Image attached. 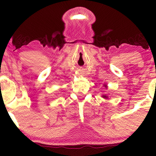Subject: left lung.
I'll use <instances>...</instances> for the list:
<instances>
[{
	"label": "left lung",
	"instance_id": "left-lung-1",
	"mask_svg": "<svg viewBox=\"0 0 156 156\" xmlns=\"http://www.w3.org/2000/svg\"><path fill=\"white\" fill-rule=\"evenodd\" d=\"M104 87H106V85H105ZM103 98H107V96H105V95H103Z\"/></svg>",
	"mask_w": 156,
	"mask_h": 156
}]
</instances>
